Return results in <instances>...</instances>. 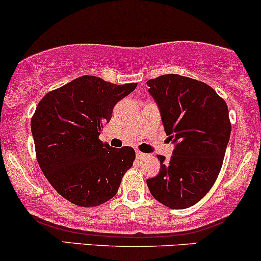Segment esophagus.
<instances>
[{"mask_svg":"<svg viewBox=\"0 0 261 261\" xmlns=\"http://www.w3.org/2000/svg\"><path fill=\"white\" fill-rule=\"evenodd\" d=\"M147 155H146V153H144V152H141V151H139V150H138L137 151V157H138V159H144V157H146Z\"/></svg>","mask_w":261,"mask_h":261,"instance_id":"34e87169","label":"esophagus"}]
</instances>
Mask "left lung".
Returning <instances> with one entry per match:
<instances>
[{
  "instance_id": "obj_1",
  "label": "left lung",
  "mask_w": 261,
  "mask_h": 261,
  "mask_svg": "<svg viewBox=\"0 0 261 261\" xmlns=\"http://www.w3.org/2000/svg\"><path fill=\"white\" fill-rule=\"evenodd\" d=\"M168 139L169 160L159 155L160 173L147 179L151 195L172 209H185L207 195L219 175L230 139L226 102L204 82L176 73L147 81Z\"/></svg>"
}]
</instances>
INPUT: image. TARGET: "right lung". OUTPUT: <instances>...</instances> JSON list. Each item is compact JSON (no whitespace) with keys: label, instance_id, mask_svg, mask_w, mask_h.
Masks as SVG:
<instances>
[{"label":"right lung","instance_id":"1","mask_svg":"<svg viewBox=\"0 0 261 261\" xmlns=\"http://www.w3.org/2000/svg\"><path fill=\"white\" fill-rule=\"evenodd\" d=\"M138 83L114 85L81 76L48 92L31 118L37 162L59 195L80 207H95L117 194L136 151L99 139L114 106Z\"/></svg>","mask_w":261,"mask_h":261}]
</instances>
